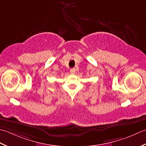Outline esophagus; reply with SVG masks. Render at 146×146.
I'll return each mask as SVG.
<instances>
[{
	"instance_id": "obj_1",
	"label": "esophagus",
	"mask_w": 146,
	"mask_h": 146,
	"mask_svg": "<svg viewBox=\"0 0 146 146\" xmlns=\"http://www.w3.org/2000/svg\"><path fill=\"white\" fill-rule=\"evenodd\" d=\"M70 74H74L76 73V69H74V68H72V69H70Z\"/></svg>"
}]
</instances>
